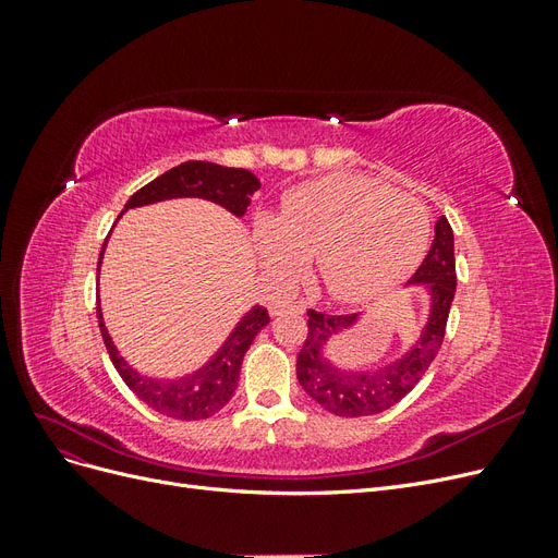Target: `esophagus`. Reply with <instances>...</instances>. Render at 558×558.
<instances>
[{"mask_svg":"<svg viewBox=\"0 0 558 558\" xmlns=\"http://www.w3.org/2000/svg\"><path fill=\"white\" fill-rule=\"evenodd\" d=\"M305 314V305L302 302H275L272 307H269V314L272 316H281V314Z\"/></svg>","mask_w":558,"mask_h":558,"instance_id":"obj_1","label":"esophagus"}]
</instances>
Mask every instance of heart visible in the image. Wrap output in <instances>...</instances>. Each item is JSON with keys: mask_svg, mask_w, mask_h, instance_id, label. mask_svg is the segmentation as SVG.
<instances>
[{"mask_svg": "<svg viewBox=\"0 0 558 558\" xmlns=\"http://www.w3.org/2000/svg\"><path fill=\"white\" fill-rule=\"evenodd\" d=\"M428 232V211L416 197L373 179L330 177L286 195L277 221L258 218L253 246L275 283L293 281L316 256L332 298L365 302L412 272Z\"/></svg>", "mask_w": 558, "mask_h": 558, "instance_id": "heart-1", "label": "heart"}]
</instances>
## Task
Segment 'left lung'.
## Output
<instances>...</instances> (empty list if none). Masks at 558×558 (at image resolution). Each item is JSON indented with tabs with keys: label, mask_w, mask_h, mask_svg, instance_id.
I'll list each match as a JSON object with an SVG mask.
<instances>
[{
	"label": "left lung",
	"mask_w": 558,
	"mask_h": 558,
	"mask_svg": "<svg viewBox=\"0 0 558 558\" xmlns=\"http://www.w3.org/2000/svg\"><path fill=\"white\" fill-rule=\"evenodd\" d=\"M428 293V318L416 342L393 363L377 369H344L326 359L330 337L351 330L361 314H324L310 310L307 340L298 356V381L305 393L335 416H369L393 408L426 375L442 347L456 293L453 232L447 216H437L435 240L412 281Z\"/></svg>",
	"instance_id": "obj_1"
}]
</instances>
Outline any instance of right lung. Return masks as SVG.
<instances>
[{
	"label": "right lung",
	"mask_w": 558,
	"mask_h": 558,
	"mask_svg": "<svg viewBox=\"0 0 558 558\" xmlns=\"http://www.w3.org/2000/svg\"><path fill=\"white\" fill-rule=\"evenodd\" d=\"M258 189H260V181L248 170H238V167H223V165L202 162V160H189V162H181L179 167H172L170 172L160 174L150 183H146L144 189H140L128 199L123 211L134 207L156 205V202L174 199V197H202L226 207L234 216H244L246 207L251 205V195ZM105 246L97 260V275H99V265H102ZM97 318H99V332H102V340L111 356V363L118 369V375H121L123 381L128 384L130 391L142 402H146L150 410L179 421L209 418L226 408L234 393V388H238L244 353L248 351L253 337L269 324V314L265 307L260 305L251 307L242 316L240 324L234 326V330L228 335L223 347L218 349L205 365L195 369V373L179 379H154V377L140 375L137 369L128 365L121 353H118L111 335L107 332L99 305H97Z\"/></svg>",
	"instance_id": "obj_1"
}]
</instances>
